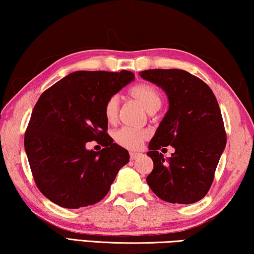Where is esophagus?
<instances>
[{
  "instance_id": "obj_1",
  "label": "esophagus",
  "mask_w": 254,
  "mask_h": 254,
  "mask_svg": "<svg viewBox=\"0 0 254 254\" xmlns=\"http://www.w3.org/2000/svg\"><path fill=\"white\" fill-rule=\"evenodd\" d=\"M140 153H138V152H130L129 153V158H130V160L132 161V160H136V159H138L139 157H140Z\"/></svg>"
}]
</instances>
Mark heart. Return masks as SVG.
<instances>
[{
	"instance_id": "obj_1",
	"label": "heart",
	"mask_w": 254,
	"mask_h": 254,
	"mask_svg": "<svg viewBox=\"0 0 254 254\" xmlns=\"http://www.w3.org/2000/svg\"><path fill=\"white\" fill-rule=\"evenodd\" d=\"M129 95L149 112L158 111L161 107L162 96L161 93L154 85L149 83H140L130 88ZM119 112V99L118 96H111L104 105V116L108 123L114 124L117 120ZM117 144L129 150H137L142 146L144 140L147 138V132L139 129H129V128H120L114 135Z\"/></svg>"
}]
</instances>
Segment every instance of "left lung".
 <instances>
[{"label":"left lung","mask_w":254,"mask_h":254,"mask_svg":"<svg viewBox=\"0 0 254 254\" xmlns=\"http://www.w3.org/2000/svg\"><path fill=\"white\" fill-rule=\"evenodd\" d=\"M139 75L161 87L169 101L149 144L153 170L146 183L163 201L195 203L209 192L227 139L216 96L203 80L185 70L151 69ZM168 145L175 152L165 159L158 150Z\"/></svg>","instance_id":"8db88e82"}]
</instances>
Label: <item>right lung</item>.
Masks as SVG:
<instances>
[{
	"label": "right lung",
	"instance_id": "right-lung-1",
	"mask_svg": "<svg viewBox=\"0 0 254 254\" xmlns=\"http://www.w3.org/2000/svg\"><path fill=\"white\" fill-rule=\"evenodd\" d=\"M135 79L120 72L75 71L52 85L35 104L25 150L42 194L67 209L95 204L108 194L129 153L108 135L105 102ZM96 140L99 152L86 149Z\"/></svg>",
	"mask_w": 254,
	"mask_h": 254
}]
</instances>
